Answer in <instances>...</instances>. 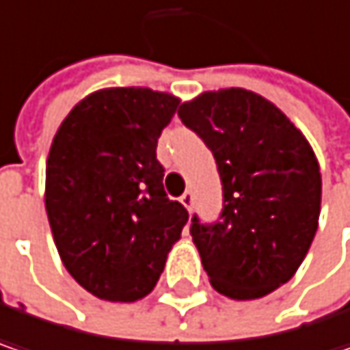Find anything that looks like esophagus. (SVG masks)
<instances>
[{
	"label": "esophagus",
	"instance_id": "obj_1",
	"mask_svg": "<svg viewBox=\"0 0 350 350\" xmlns=\"http://www.w3.org/2000/svg\"><path fill=\"white\" fill-rule=\"evenodd\" d=\"M180 202L184 204L186 210H192V206H194V194H192V192H184V194L180 196Z\"/></svg>",
	"mask_w": 350,
	"mask_h": 350
}]
</instances>
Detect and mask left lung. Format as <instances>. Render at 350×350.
<instances>
[{"label": "left lung", "instance_id": "1", "mask_svg": "<svg viewBox=\"0 0 350 350\" xmlns=\"http://www.w3.org/2000/svg\"><path fill=\"white\" fill-rule=\"evenodd\" d=\"M214 154L224 208L192 218V242L216 293L262 299L288 282L319 228L323 180L312 146L270 100L244 88L202 92L178 110Z\"/></svg>", "mask_w": 350, "mask_h": 350}]
</instances>
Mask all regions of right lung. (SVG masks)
<instances>
[{"label": "right lung", "instance_id": "1", "mask_svg": "<svg viewBox=\"0 0 350 350\" xmlns=\"http://www.w3.org/2000/svg\"><path fill=\"white\" fill-rule=\"evenodd\" d=\"M180 98L102 88L59 124L46 164V212L59 258L102 301L148 297L188 212L164 192L156 146Z\"/></svg>", "mask_w": 350, "mask_h": 350}]
</instances>
